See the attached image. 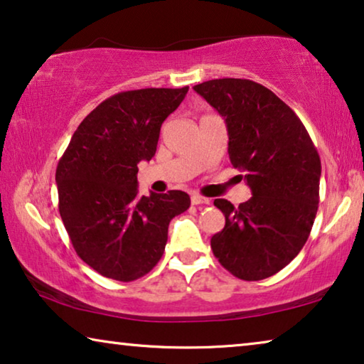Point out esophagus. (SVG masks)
<instances>
[{"mask_svg": "<svg viewBox=\"0 0 364 364\" xmlns=\"http://www.w3.org/2000/svg\"><path fill=\"white\" fill-rule=\"evenodd\" d=\"M210 200L208 199V198H203V196H199V194H193L191 196V204L193 205H199V204H209Z\"/></svg>", "mask_w": 364, "mask_h": 364, "instance_id": "1", "label": "esophagus"}]
</instances>
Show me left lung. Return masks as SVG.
Wrapping results in <instances>:
<instances>
[{
	"label": "left lung",
	"instance_id": "obj_1",
	"mask_svg": "<svg viewBox=\"0 0 364 364\" xmlns=\"http://www.w3.org/2000/svg\"><path fill=\"white\" fill-rule=\"evenodd\" d=\"M194 91L224 117L230 161L253 194L238 208L214 200L225 225L210 238V248L237 278H269L297 257L311 234L321 156L296 112L263 85L220 78Z\"/></svg>",
	"mask_w": 364,
	"mask_h": 364
}]
</instances>
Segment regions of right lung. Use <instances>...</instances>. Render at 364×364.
<instances>
[{
  "mask_svg": "<svg viewBox=\"0 0 364 364\" xmlns=\"http://www.w3.org/2000/svg\"><path fill=\"white\" fill-rule=\"evenodd\" d=\"M184 88L122 91L83 119L57 165L58 210L78 257L106 278L139 279L160 262L184 191L140 196L137 165L156 151L160 127Z\"/></svg>",
  "mask_w": 364,
  "mask_h": 364,
  "instance_id": "1",
  "label": "right lung"
}]
</instances>
